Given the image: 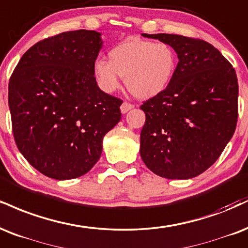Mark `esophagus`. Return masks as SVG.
Instances as JSON below:
<instances>
[{
	"mask_svg": "<svg viewBox=\"0 0 248 248\" xmlns=\"http://www.w3.org/2000/svg\"><path fill=\"white\" fill-rule=\"evenodd\" d=\"M132 108H134L133 104L126 103V101H124V103H122V105L120 106V111H121L122 114H126V113L128 111H130V109H132Z\"/></svg>",
	"mask_w": 248,
	"mask_h": 248,
	"instance_id": "esophagus-1",
	"label": "esophagus"
}]
</instances>
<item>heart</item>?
I'll use <instances>...</instances> for the list:
<instances>
[{
    "mask_svg": "<svg viewBox=\"0 0 248 248\" xmlns=\"http://www.w3.org/2000/svg\"><path fill=\"white\" fill-rule=\"evenodd\" d=\"M109 62L95 60L93 75L106 93L120 88L124 77L127 89L139 99H151L171 84L177 70V54L168 44L129 38L109 50Z\"/></svg>",
    "mask_w": 248,
    "mask_h": 248,
    "instance_id": "heart-1",
    "label": "heart"
}]
</instances>
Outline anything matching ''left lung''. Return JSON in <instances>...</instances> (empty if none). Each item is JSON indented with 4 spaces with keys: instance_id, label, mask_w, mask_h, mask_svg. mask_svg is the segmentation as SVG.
<instances>
[{
    "instance_id": "left-lung-1",
    "label": "left lung",
    "mask_w": 248,
    "mask_h": 248,
    "mask_svg": "<svg viewBox=\"0 0 248 248\" xmlns=\"http://www.w3.org/2000/svg\"><path fill=\"white\" fill-rule=\"evenodd\" d=\"M178 55L171 84L141 106L145 124L140 154L147 168L166 179H190L218 159L237 126L238 80L213 45L179 34H147Z\"/></svg>"
}]
</instances>
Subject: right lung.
<instances>
[{"mask_svg":"<svg viewBox=\"0 0 248 248\" xmlns=\"http://www.w3.org/2000/svg\"><path fill=\"white\" fill-rule=\"evenodd\" d=\"M103 44L100 32H62L33 45L11 75L15 141L46 177L88 173L101 156L104 136L120 121L122 101L101 91L93 75Z\"/></svg>","mask_w":248,"mask_h":248,"instance_id":"obj_1","label":"right lung"}]
</instances>
